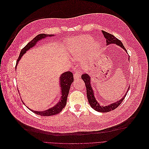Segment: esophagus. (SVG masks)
Instances as JSON below:
<instances>
[{
	"instance_id": "34e87169",
	"label": "esophagus",
	"mask_w": 149,
	"mask_h": 149,
	"mask_svg": "<svg viewBox=\"0 0 149 149\" xmlns=\"http://www.w3.org/2000/svg\"><path fill=\"white\" fill-rule=\"evenodd\" d=\"M80 77V72H79V71H76V73H74V79L75 80H76V79H79Z\"/></svg>"
}]
</instances>
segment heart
Masks as SVG:
<instances>
[{"label": "heart", "mask_w": 149, "mask_h": 149, "mask_svg": "<svg viewBox=\"0 0 149 149\" xmlns=\"http://www.w3.org/2000/svg\"><path fill=\"white\" fill-rule=\"evenodd\" d=\"M92 42L93 39L88 37H82L74 40L70 49V54L72 57L74 58H78L80 55L81 51L89 46ZM93 45L94 46H99L97 43H95Z\"/></svg>", "instance_id": "1"}]
</instances>
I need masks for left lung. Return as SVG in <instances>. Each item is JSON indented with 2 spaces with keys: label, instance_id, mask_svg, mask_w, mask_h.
Returning <instances> with one entry per match:
<instances>
[{
  "label": "left lung",
  "instance_id": "left-lung-1",
  "mask_svg": "<svg viewBox=\"0 0 149 149\" xmlns=\"http://www.w3.org/2000/svg\"><path fill=\"white\" fill-rule=\"evenodd\" d=\"M102 33L104 35V37L106 38V45H109L110 44H116L117 46H119L120 47H121L122 49H123L127 53V50L125 49V47H124L122 42L118 40L117 38H116V37H114L113 35L110 34L105 31H102ZM130 60V56L129 57V61ZM81 79L83 80L85 85H86V92H87V97L88 99V103L90 104L91 106L96 111H99V112H109L110 111L113 110L114 109H116L118 106H119L123 102V100L125 99L127 93V91L129 89V88H128L127 92L125 93L124 97L123 98H122L120 100H118L114 103H111L109 105L107 106H101L96 100L95 95H94V91L93 90V88L91 86V77L87 73H84L83 74L81 75Z\"/></svg>",
  "mask_w": 149,
  "mask_h": 149
}]
</instances>
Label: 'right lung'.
Segmentation results:
<instances>
[{
    "label": "right lung",
    "instance_id": "1",
    "mask_svg": "<svg viewBox=\"0 0 149 149\" xmlns=\"http://www.w3.org/2000/svg\"><path fill=\"white\" fill-rule=\"evenodd\" d=\"M53 35H47V34H39L38 36H36L33 40H32L31 42H29L21 50L20 53L19 54V56L17 58L16 62V66L22 58V56L31 48H32L33 46H35L37 42H38L39 40L46 38V37H52L53 36ZM74 79H73V73L71 72H66L65 73H63L61 75L60 77V87L61 90V101L59 102L57 104H56L54 106L46 110L45 111H35L31 109H29L28 107H27L29 109L31 110L32 112L36 113L38 115H40L42 116H50L52 115H55L62 110V109L65 107L66 104L67 99L68 96V94L69 92V90L70 88V86L72 83H73ZM23 102V101H22ZM24 104V103H23Z\"/></svg>",
    "mask_w": 149,
    "mask_h": 149
}]
</instances>
